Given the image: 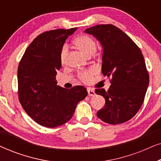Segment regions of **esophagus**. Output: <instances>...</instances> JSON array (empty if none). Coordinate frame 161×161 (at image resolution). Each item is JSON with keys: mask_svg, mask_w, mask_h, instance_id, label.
<instances>
[{"mask_svg": "<svg viewBox=\"0 0 161 161\" xmlns=\"http://www.w3.org/2000/svg\"><path fill=\"white\" fill-rule=\"evenodd\" d=\"M87 91H88V95H89V96L93 97V96L95 95V92H94V90L93 89H92V88H88Z\"/></svg>", "mask_w": 161, "mask_h": 161, "instance_id": "obj_1", "label": "esophagus"}]
</instances>
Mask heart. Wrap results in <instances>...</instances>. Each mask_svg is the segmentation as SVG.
<instances>
[{
  "label": "heart",
  "instance_id": "b5f03b06",
  "mask_svg": "<svg viewBox=\"0 0 161 161\" xmlns=\"http://www.w3.org/2000/svg\"><path fill=\"white\" fill-rule=\"evenodd\" d=\"M74 45L86 56H91L95 53L97 50V42L94 39L89 35L83 34L77 36L73 40ZM68 54V47L67 45H63L60 52V61L62 64H64L67 61ZM96 74V70L89 69L79 72L78 78L82 82L89 83L92 81V78Z\"/></svg>",
  "mask_w": 161,
  "mask_h": 161
}]
</instances>
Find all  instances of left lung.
Returning a JSON list of instances; mask_svg holds the SVG:
<instances>
[{
	"label": "left lung",
	"instance_id": "1",
	"mask_svg": "<svg viewBox=\"0 0 161 161\" xmlns=\"http://www.w3.org/2000/svg\"><path fill=\"white\" fill-rule=\"evenodd\" d=\"M85 32L95 36L102 45V72L111 78L108 91L95 89V93L105 100L104 108L97 115L108 124L127 122L142 105L149 85L142 53L126 34L111 24L97 25Z\"/></svg>",
	"mask_w": 161,
	"mask_h": 161
}]
</instances>
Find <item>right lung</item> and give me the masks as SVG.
I'll use <instances>...</instances> for the list:
<instances>
[{"label": "right lung", "instance_id": "1", "mask_svg": "<svg viewBox=\"0 0 161 161\" xmlns=\"http://www.w3.org/2000/svg\"><path fill=\"white\" fill-rule=\"evenodd\" d=\"M77 28L45 31L34 39L25 50L17 69L18 97L23 109L39 125L56 127L72 117L76 106L85 99V87L66 89L57 86L60 52L68 36Z\"/></svg>", "mask_w": 161, "mask_h": 161}]
</instances>
